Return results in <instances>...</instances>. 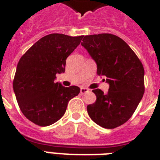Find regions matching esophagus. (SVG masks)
<instances>
[{
    "instance_id": "1",
    "label": "esophagus",
    "mask_w": 160,
    "mask_h": 160,
    "mask_svg": "<svg viewBox=\"0 0 160 160\" xmlns=\"http://www.w3.org/2000/svg\"><path fill=\"white\" fill-rule=\"evenodd\" d=\"M88 91H89V90H87V88H84V87H82V88L80 89V93H81L82 94H86V93H87Z\"/></svg>"
}]
</instances>
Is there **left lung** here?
<instances>
[{
    "instance_id": "1",
    "label": "left lung",
    "mask_w": 160,
    "mask_h": 160,
    "mask_svg": "<svg viewBox=\"0 0 160 160\" xmlns=\"http://www.w3.org/2000/svg\"><path fill=\"white\" fill-rule=\"evenodd\" d=\"M82 46L97 64L98 75L106 76L107 94L93 90L96 101L87 106L89 116L98 125L113 129L134 114L144 94L142 62L122 39L111 33L85 36Z\"/></svg>"
}]
</instances>
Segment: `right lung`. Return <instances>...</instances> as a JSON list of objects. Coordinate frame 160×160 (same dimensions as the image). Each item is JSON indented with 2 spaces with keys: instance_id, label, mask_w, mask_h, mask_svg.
<instances>
[{
  "instance_id": "right-lung-1",
  "label": "right lung",
  "mask_w": 160,
  "mask_h": 160,
  "mask_svg": "<svg viewBox=\"0 0 160 160\" xmlns=\"http://www.w3.org/2000/svg\"><path fill=\"white\" fill-rule=\"evenodd\" d=\"M83 36L51 33L33 44L20 58L13 79V90L23 114L29 121L46 127L64 115L68 102L80 88L55 82L56 74L64 73L68 56Z\"/></svg>"
}]
</instances>
